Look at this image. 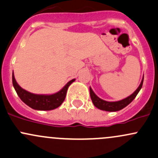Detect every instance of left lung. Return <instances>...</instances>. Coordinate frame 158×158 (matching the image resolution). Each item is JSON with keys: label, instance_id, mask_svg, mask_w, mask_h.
Segmentation results:
<instances>
[{"label": "left lung", "instance_id": "obj_1", "mask_svg": "<svg viewBox=\"0 0 158 158\" xmlns=\"http://www.w3.org/2000/svg\"><path fill=\"white\" fill-rule=\"evenodd\" d=\"M143 80H144V76L142 78V80L141 82L140 85L138 87V89L132 93L131 95L128 96L126 98L123 99V100L118 101H104L103 99L100 98L99 97H98L94 92H93L92 88H89V90H90V96L91 99H92L93 104L97 108L101 110H105V111H110V112H115V111H118L124 108L125 107H127L128 104H130L132 101L135 99L136 95L138 94V93L139 92V91L141 90L142 87V84H143Z\"/></svg>", "mask_w": 158, "mask_h": 158}]
</instances>
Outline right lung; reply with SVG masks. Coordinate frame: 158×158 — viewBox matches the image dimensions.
Returning a JSON list of instances; mask_svg holds the SVG:
<instances>
[{
	"label": "right lung",
	"mask_w": 158,
	"mask_h": 158,
	"mask_svg": "<svg viewBox=\"0 0 158 158\" xmlns=\"http://www.w3.org/2000/svg\"><path fill=\"white\" fill-rule=\"evenodd\" d=\"M12 80L13 85L18 96L26 105L30 107L31 108L38 110H51L57 108L62 104L66 98L68 88L76 79H73L68 82L62 89L52 94H37L27 92L21 88L16 82L13 72Z\"/></svg>",
	"instance_id": "add662e5"
}]
</instances>
